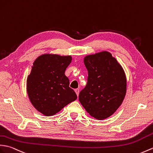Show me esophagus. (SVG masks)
Instances as JSON below:
<instances>
[{
    "instance_id": "1",
    "label": "esophagus",
    "mask_w": 153,
    "mask_h": 153,
    "mask_svg": "<svg viewBox=\"0 0 153 153\" xmlns=\"http://www.w3.org/2000/svg\"><path fill=\"white\" fill-rule=\"evenodd\" d=\"M75 92H76L77 96L78 97V96H79V90L78 89V88H76V89H75Z\"/></svg>"
}]
</instances>
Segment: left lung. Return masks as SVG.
<instances>
[{
  "label": "left lung",
  "mask_w": 153,
  "mask_h": 153,
  "mask_svg": "<svg viewBox=\"0 0 153 153\" xmlns=\"http://www.w3.org/2000/svg\"><path fill=\"white\" fill-rule=\"evenodd\" d=\"M84 64L88 71L87 83L79 93V100L94 118H108L119 108L125 98V71L108 51L86 56Z\"/></svg>",
  "instance_id": "obj_1"
}]
</instances>
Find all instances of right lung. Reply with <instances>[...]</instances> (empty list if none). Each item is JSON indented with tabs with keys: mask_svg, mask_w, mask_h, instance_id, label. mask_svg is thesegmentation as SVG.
I'll use <instances>...</instances> for the list:
<instances>
[{
	"mask_svg": "<svg viewBox=\"0 0 153 153\" xmlns=\"http://www.w3.org/2000/svg\"><path fill=\"white\" fill-rule=\"evenodd\" d=\"M71 61L70 55L55 54L42 55L34 60L27 77V91L32 104L45 116L54 115L77 99L65 74Z\"/></svg>",
	"mask_w": 153,
	"mask_h": 153,
	"instance_id": "1",
	"label": "right lung"
}]
</instances>
